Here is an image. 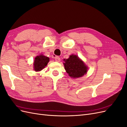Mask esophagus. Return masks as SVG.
Segmentation results:
<instances>
[{
  "instance_id": "esophagus-1",
  "label": "esophagus",
  "mask_w": 127,
  "mask_h": 127,
  "mask_svg": "<svg viewBox=\"0 0 127 127\" xmlns=\"http://www.w3.org/2000/svg\"><path fill=\"white\" fill-rule=\"evenodd\" d=\"M55 60L56 61H57V62H59V61H60V57H59L58 56H56V57H55Z\"/></svg>"
}]
</instances>
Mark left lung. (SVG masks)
<instances>
[{"label": "left lung", "mask_w": 127, "mask_h": 127, "mask_svg": "<svg viewBox=\"0 0 127 127\" xmlns=\"http://www.w3.org/2000/svg\"><path fill=\"white\" fill-rule=\"evenodd\" d=\"M64 69L71 77L79 78L84 76L87 71V67L76 55L70 56L64 59Z\"/></svg>", "instance_id": "8db88e82"}]
</instances>
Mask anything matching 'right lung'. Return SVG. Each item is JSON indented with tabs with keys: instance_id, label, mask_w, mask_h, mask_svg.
Listing matches in <instances>:
<instances>
[{
	"instance_id": "right-lung-1",
	"label": "right lung",
	"mask_w": 127,
	"mask_h": 127,
	"mask_svg": "<svg viewBox=\"0 0 127 127\" xmlns=\"http://www.w3.org/2000/svg\"><path fill=\"white\" fill-rule=\"evenodd\" d=\"M49 61V58L43 55L37 56L34 61V68L35 71H41L47 66Z\"/></svg>"
}]
</instances>
